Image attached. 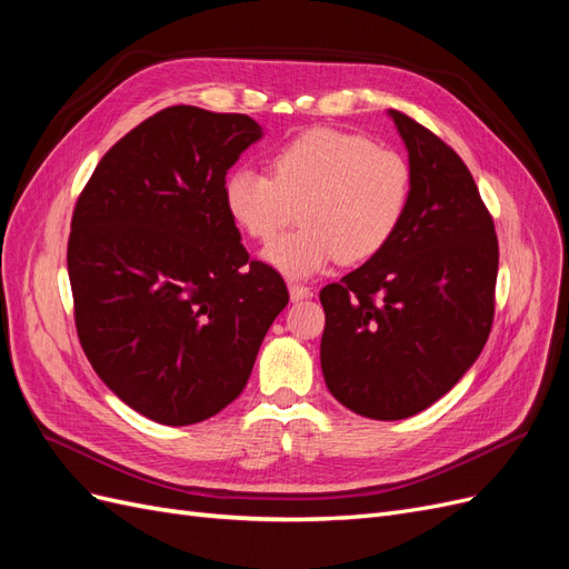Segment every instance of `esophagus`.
Wrapping results in <instances>:
<instances>
[{
    "label": "esophagus",
    "mask_w": 569,
    "mask_h": 569,
    "mask_svg": "<svg viewBox=\"0 0 569 569\" xmlns=\"http://www.w3.org/2000/svg\"><path fill=\"white\" fill-rule=\"evenodd\" d=\"M289 297H291V301H301V299L313 297V291H311V287H306L301 282H289Z\"/></svg>",
    "instance_id": "34e87169"
}]
</instances>
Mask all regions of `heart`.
Wrapping results in <instances>:
<instances>
[{"instance_id":"obj_1","label":"heart","mask_w":569,"mask_h":569,"mask_svg":"<svg viewBox=\"0 0 569 569\" xmlns=\"http://www.w3.org/2000/svg\"><path fill=\"white\" fill-rule=\"evenodd\" d=\"M412 194V170L401 151L370 137L313 128L272 159V176L242 166L226 180L232 220L256 242H270L266 261L291 278L332 266L363 263L399 232Z\"/></svg>"}]
</instances>
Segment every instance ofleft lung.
<instances>
[{"label": "left lung", "instance_id": "obj_1", "mask_svg": "<svg viewBox=\"0 0 569 569\" xmlns=\"http://www.w3.org/2000/svg\"><path fill=\"white\" fill-rule=\"evenodd\" d=\"M391 118L412 170L408 213L380 253L320 291L325 385L372 420L439 401L485 349L496 308L498 239L472 173L418 120Z\"/></svg>", "mask_w": 569, "mask_h": 569}]
</instances>
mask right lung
I'll return each instance as SVG.
<instances>
[{"mask_svg":"<svg viewBox=\"0 0 569 569\" xmlns=\"http://www.w3.org/2000/svg\"><path fill=\"white\" fill-rule=\"evenodd\" d=\"M258 137L244 113L168 107L120 137L76 201L66 261L80 347L153 422L194 425L232 403L289 301L222 197Z\"/></svg>","mask_w":569,"mask_h":569,"instance_id":"right-lung-1","label":"right lung"}]
</instances>
